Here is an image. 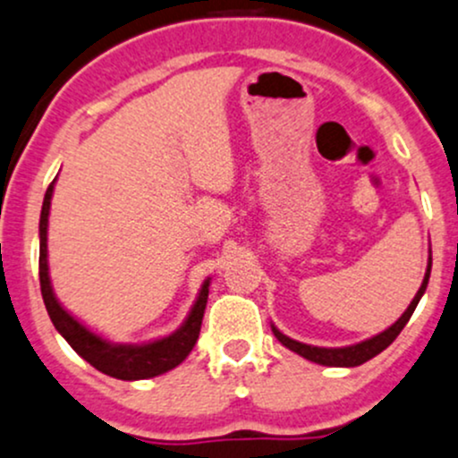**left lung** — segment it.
Instances as JSON below:
<instances>
[{
	"label": "left lung",
	"mask_w": 458,
	"mask_h": 458,
	"mask_svg": "<svg viewBox=\"0 0 458 458\" xmlns=\"http://www.w3.org/2000/svg\"><path fill=\"white\" fill-rule=\"evenodd\" d=\"M430 268H432V258H428V268H426V275H424V282H421V288L417 290L415 299H412L411 306L406 308V312L402 314V317L397 318V321L393 323L391 327L385 329V332H380L377 336L369 338V341L358 343V345L334 347V349L332 347H312V345H306V343L293 341V338H288L286 334L279 332V329L275 326H273V334L277 336V341L282 343L284 347H288L290 352L299 353V356H303L306 360L317 362V365H326V367H358V365H362V362L371 360L373 356H377L380 352H385V349L391 345V343L395 341L397 336H400V332L404 329L408 318H411L412 312H415V308H417V303H420L421 294L426 293L428 279H430Z\"/></svg>",
	"instance_id": "8db88e82"
}]
</instances>
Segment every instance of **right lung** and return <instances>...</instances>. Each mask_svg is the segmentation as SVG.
<instances>
[{
    "instance_id": "1",
    "label": "right lung",
    "mask_w": 458,
    "mask_h": 458,
    "mask_svg": "<svg viewBox=\"0 0 458 458\" xmlns=\"http://www.w3.org/2000/svg\"><path fill=\"white\" fill-rule=\"evenodd\" d=\"M54 181L46 191L41 220H38V238H41V244H38V282H41L43 303H46L54 327L61 332V336L70 343L78 356L85 358L98 371L117 377V380H146V377L161 376V373L181 365L199 341L200 323H203L205 306H208L209 279H205L199 299L191 306V312L183 326L170 336L146 343V345H115V343H109L93 334L56 301L50 284V273H47V216H50Z\"/></svg>"
}]
</instances>
